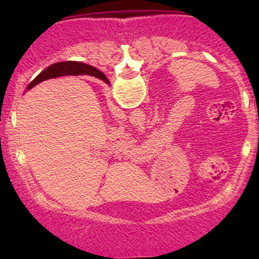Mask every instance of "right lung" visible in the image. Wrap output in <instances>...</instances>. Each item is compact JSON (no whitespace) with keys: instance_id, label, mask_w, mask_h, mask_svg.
<instances>
[{"instance_id":"1","label":"right lung","mask_w":259,"mask_h":259,"mask_svg":"<svg viewBox=\"0 0 259 259\" xmlns=\"http://www.w3.org/2000/svg\"><path fill=\"white\" fill-rule=\"evenodd\" d=\"M90 69H94V68L90 67V65H86V64H82V63H79V62H61V63H55L52 65H50L49 68H46V69L44 70L42 73H40L29 84L28 89H31L32 86H35L38 82L44 81V80H47V79H51V78H57V76H62V75H69V74H73L75 72H86V70H90ZM91 75L94 76H97V78L103 80V81L108 82V79L106 78V75L103 73L99 72V70L94 69V72L90 73Z\"/></svg>"}]
</instances>
